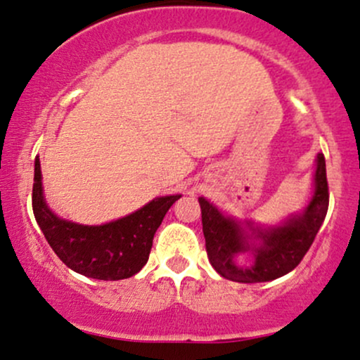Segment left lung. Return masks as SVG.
<instances>
[{
	"label": "left lung",
	"instance_id": "8db88e82",
	"mask_svg": "<svg viewBox=\"0 0 360 360\" xmlns=\"http://www.w3.org/2000/svg\"><path fill=\"white\" fill-rule=\"evenodd\" d=\"M198 201L205 246L212 266L232 282H270L287 275L302 262L325 220L330 203L325 155L318 153L316 159L314 193L307 208L278 227L262 229L251 222H246L244 227L238 220L224 217L210 201L205 198ZM246 228L250 229L251 235L247 234ZM248 250L253 252L255 262L251 267H239L235 258Z\"/></svg>",
	"mask_w": 360,
	"mask_h": 360
}]
</instances>
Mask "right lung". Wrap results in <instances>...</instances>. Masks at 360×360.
I'll return each mask as SVG.
<instances>
[{
  "instance_id": "add662e5",
  "label": "right lung",
  "mask_w": 360,
  "mask_h": 360,
  "mask_svg": "<svg viewBox=\"0 0 360 360\" xmlns=\"http://www.w3.org/2000/svg\"><path fill=\"white\" fill-rule=\"evenodd\" d=\"M181 195L160 196L140 210L104 225H82L54 215L42 195L41 162L35 159L32 208L58 258L77 274L97 280L129 278L148 262L153 236Z\"/></svg>"
}]
</instances>
